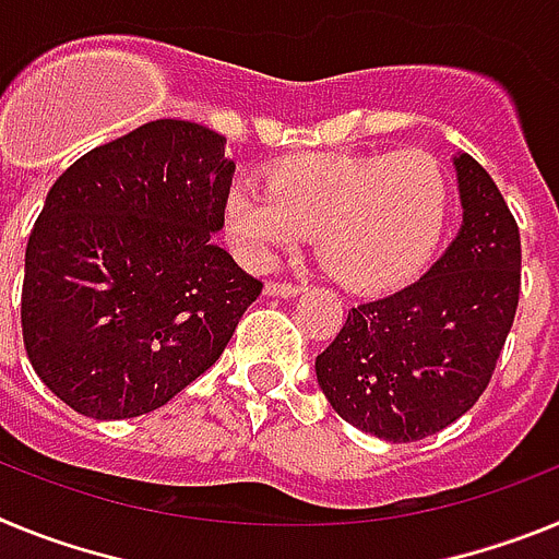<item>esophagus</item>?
<instances>
[{"label":"esophagus","instance_id":"esophagus-1","mask_svg":"<svg viewBox=\"0 0 559 559\" xmlns=\"http://www.w3.org/2000/svg\"><path fill=\"white\" fill-rule=\"evenodd\" d=\"M299 290H302V285H296V283H265V294L283 296V299H288V296H296Z\"/></svg>","mask_w":559,"mask_h":559}]
</instances>
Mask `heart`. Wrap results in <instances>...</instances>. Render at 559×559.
<instances>
[{"mask_svg": "<svg viewBox=\"0 0 559 559\" xmlns=\"http://www.w3.org/2000/svg\"><path fill=\"white\" fill-rule=\"evenodd\" d=\"M448 181L431 153H299L265 170V190L235 185L224 235L246 269L316 231L324 269L353 290L403 283L437 246Z\"/></svg>", "mask_w": 559, "mask_h": 559, "instance_id": "b5f03b06", "label": "heart"}]
</instances>
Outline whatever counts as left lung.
I'll return each mask as SVG.
<instances>
[{
    "mask_svg": "<svg viewBox=\"0 0 559 559\" xmlns=\"http://www.w3.org/2000/svg\"><path fill=\"white\" fill-rule=\"evenodd\" d=\"M453 165L462 229L445 254L417 283L349 310L316 358L335 414L386 442H417L471 412L515 322L518 224L471 153Z\"/></svg>",
    "mask_w": 559,
    "mask_h": 559,
    "instance_id": "left-lung-1",
    "label": "left lung"
}]
</instances>
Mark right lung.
<instances>
[{
	"mask_svg": "<svg viewBox=\"0 0 559 559\" xmlns=\"http://www.w3.org/2000/svg\"><path fill=\"white\" fill-rule=\"evenodd\" d=\"M224 145L199 122H145L47 192L24 254V349L83 417L165 406L221 358L263 290L212 240L235 173Z\"/></svg>",
	"mask_w": 559,
	"mask_h": 559,
	"instance_id": "add662e5",
	"label": "right lung"
}]
</instances>
